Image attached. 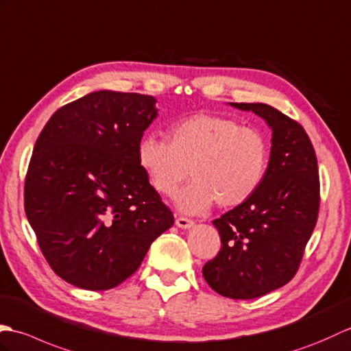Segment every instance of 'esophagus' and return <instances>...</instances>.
<instances>
[{
	"mask_svg": "<svg viewBox=\"0 0 351 351\" xmlns=\"http://www.w3.org/2000/svg\"><path fill=\"white\" fill-rule=\"evenodd\" d=\"M193 222L192 219H189V217H184V216H178L176 219V225L178 228H191L193 227Z\"/></svg>",
	"mask_w": 351,
	"mask_h": 351,
	"instance_id": "esophagus-1",
	"label": "esophagus"
}]
</instances>
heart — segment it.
Returning <instances> with one entry per match:
<instances>
[{"label":"heart","instance_id":"b5f03b06","mask_svg":"<svg viewBox=\"0 0 351 351\" xmlns=\"http://www.w3.org/2000/svg\"><path fill=\"white\" fill-rule=\"evenodd\" d=\"M168 141L144 135L136 147L139 167L160 195L173 197L188 176L193 180L177 195L186 213L243 204L258 191L269 167V143L258 129L231 117L198 112L171 124Z\"/></svg>","mask_w":351,"mask_h":351}]
</instances>
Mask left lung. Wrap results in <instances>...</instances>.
<instances>
[{
	"label": "left lung",
	"mask_w": 351,
	"mask_h": 351,
	"mask_svg": "<svg viewBox=\"0 0 351 351\" xmlns=\"http://www.w3.org/2000/svg\"><path fill=\"white\" fill-rule=\"evenodd\" d=\"M263 117L274 130L267 173L243 204L213 221L221 251L202 267L216 293L255 299L298 274L320 208V176L302 124L266 104H231Z\"/></svg>",
	"instance_id": "8db88e82"
}]
</instances>
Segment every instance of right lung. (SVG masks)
I'll return each mask as SVG.
<instances>
[{
    "instance_id": "1",
    "label": "right lung",
    "mask_w": 351,
    "mask_h": 351,
    "mask_svg": "<svg viewBox=\"0 0 351 351\" xmlns=\"http://www.w3.org/2000/svg\"><path fill=\"white\" fill-rule=\"evenodd\" d=\"M154 104L138 93H90L53 112L37 138L23 206L46 261L69 284L117 287L173 227L136 159Z\"/></svg>"
}]
</instances>
